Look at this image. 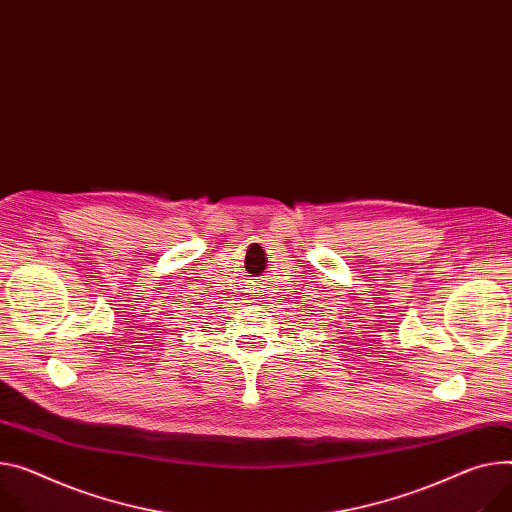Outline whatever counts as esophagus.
I'll return each mask as SVG.
<instances>
[{
    "instance_id": "1",
    "label": "esophagus",
    "mask_w": 512,
    "mask_h": 512,
    "mask_svg": "<svg viewBox=\"0 0 512 512\" xmlns=\"http://www.w3.org/2000/svg\"><path fill=\"white\" fill-rule=\"evenodd\" d=\"M256 287H254V291L252 293H256V295H260L262 293V283H254Z\"/></svg>"
}]
</instances>
